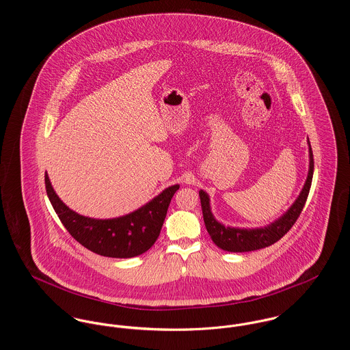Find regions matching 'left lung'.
Wrapping results in <instances>:
<instances>
[{
	"label": "left lung",
	"instance_id": "1",
	"mask_svg": "<svg viewBox=\"0 0 350 350\" xmlns=\"http://www.w3.org/2000/svg\"><path fill=\"white\" fill-rule=\"evenodd\" d=\"M308 154H310L308 175L298 200L294 202V204L280 218H278L275 222L264 228H257V229H239V228H229V226L225 228L222 224H219L214 218L210 208L208 196L203 190H200V198L203 221L213 243L218 248L228 250V252H250V250L269 247L276 241H279L294 226V224L299 218L300 213L308 197L311 182H312V174H314V157H312L310 142H308Z\"/></svg>",
	"mask_w": 350,
	"mask_h": 350
}]
</instances>
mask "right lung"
<instances>
[{
  "label": "right lung",
  "mask_w": 350,
  "mask_h": 350,
  "mask_svg": "<svg viewBox=\"0 0 350 350\" xmlns=\"http://www.w3.org/2000/svg\"><path fill=\"white\" fill-rule=\"evenodd\" d=\"M47 196L67 232L85 248L97 254L128 258L143 254L157 240L167 210L179 185H174L136 211L111 219H96L68 208L44 176Z\"/></svg>",
  "instance_id": "right-lung-1"
}]
</instances>
